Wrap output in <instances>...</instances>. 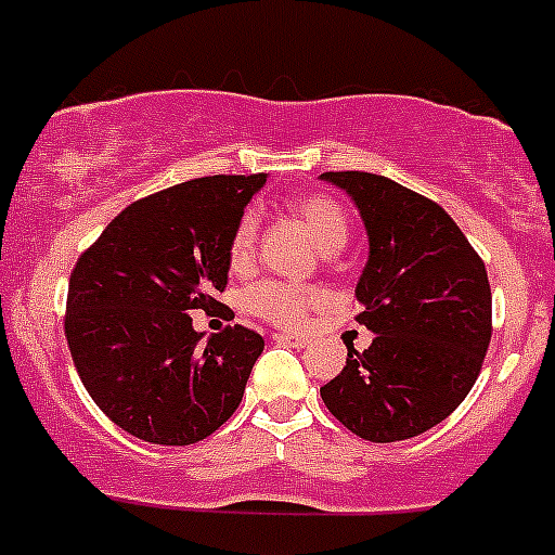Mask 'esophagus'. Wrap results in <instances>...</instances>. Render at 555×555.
<instances>
[{
  "mask_svg": "<svg viewBox=\"0 0 555 555\" xmlns=\"http://www.w3.org/2000/svg\"><path fill=\"white\" fill-rule=\"evenodd\" d=\"M276 341L284 344V347H293V349H306V347H309V338L289 336V333H276Z\"/></svg>",
  "mask_w": 555,
  "mask_h": 555,
  "instance_id": "34e87169",
  "label": "esophagus"
}]
</instances>
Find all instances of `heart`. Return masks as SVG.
<instances>
[{
  "mask_svg": "<svg viewBox=\"0 0 555 555\" xmlns=\"http://www.w3.org/2000/svg\"><path fill=\"white\" fill-rule=\"evenodd\" d=\"M293 217L298 219L317 244V249L331 255L338 251L349 238L347 211L327 195H304L289 206ZM257 233H260V219L255 211H246L235 224L230 235L228 257L233 271H246L255 260ZM244 304L251 314L273 322L282 327H304L309 322L311 311L325 304V293L317 287H300L287 282H260L246 289Z\"/></svg>",
  "mask_w": 555,
  "mask_h": 555,
  "instance_id": "1",
  "label": "heart"
}]
</instances>
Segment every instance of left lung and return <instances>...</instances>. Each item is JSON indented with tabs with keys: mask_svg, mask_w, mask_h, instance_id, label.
<instances>
[{
	"mask_svg": "<svg viewBox=\"0 0 555 555\" xmlns=\"http://www.w3.org/2000/svg\"><path fill=\"white\" fill-rule=\"evenodd\" d=\"M349 195L369 235L354 287L369 349L347 347V365L320 396L341 426L369 442L428 431L469 396L491 344V284L442 206L385 179L322 173Z\"/></svg>",
	"mask_w": 555,
	"mask_h": 555,
	"instance_id": "8db88e82",
	"label": "left lung"
}]
</instances>
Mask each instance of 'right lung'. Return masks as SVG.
Wrapping results in <instances>:
<instances>
[{
    "mask_svg": "<svg viewBox=\"0 0 555 555\" xmlns=\"http://www.w3.org/2000/svg\"><path fill=\"white\" fill-rule=\"evenodd\" d=\"M268 176H208L124 208L69 276V354L96 406L152 444L211 437L244 398L260 333L224 327L203 341L192 309H214L230 235Z\"/></svg>",
    "mask_w": 555,
    "mask_h": 555,
    "instance_id": "obj_1",
    "label": "right lung"
}]
</instances>
